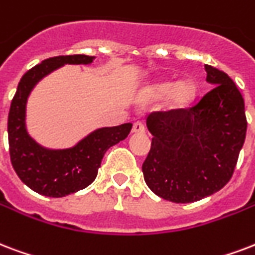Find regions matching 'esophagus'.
Wrapping results in <instances>:
<instances>
[{"label":"esophagus","mask_w":255,"mask_h":255,"mask_svg":"<svg viewBox=\"0 0 255 255\" xmlns=\"http://www.w3.org/2000/svg\"><path fill=\"white\" fill-rule=\"evenodd\" d=\"M144 131H145L144 124H143V122H140V120L135 122L133 126H132V132H135V133H143Z\"/></svg>","instance_id":"1"}]
</instances>
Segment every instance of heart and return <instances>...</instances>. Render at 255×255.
<instances>
[{"mask_svg":"<svg viewBox=\"0 0 255 255\" xmlns=\"http://www.w3.org/2000/svg\"><path fill=\"white\" fill-rule=\"evenodd\" d=\"M152 92L158 97L168 95L171 106L179 108V107L188 106L192 102V99L195 96V85L190 80L180 81L175 87L172 85V83L164 81V83H159L155 85Z\"/></svg>","mask_w":255,"mask_h":255,"instance_id":"b5f03b06","label":"heart"}]
</instances>
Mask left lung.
<instances>
[{
  "label": "left lung",
  "instance_id": "1",
  "mask_svg": "<svg viewBox=\"0 0 255 255\" xmlns=\"http://www.w3.org/2000/svg\"><path fill=\"white\" fill-rule=\"evenodd\" d=\"M205 69L214 87L201 100L147 116L153 137L141 166L144 180L158 197L175 203L201 201L226 186L246 137L240 89L223 71Z\"/></svg>",
  "mask_w": 255,
  "mask_h": 255
}]
</instances>
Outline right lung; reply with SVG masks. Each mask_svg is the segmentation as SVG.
<instances>
[{
    "mask_svg": "<svg viewBox=\"0 0 255 255\" xmlns=\"http://www.w3.org/2000/svg\"><path fill=\"white\" fill-rule=\"evenodd\" d=\"M93 58L85 54L46 58L21 77L11 100L7 116L11 166L29 188L45 197L61 198L89 186L96 178L107 149L124 140L131 131V123L100 128L68 149H46L28 135L25 108L33 87L64 64H91Z\"/></svg>",
    "mask_w": 255,
    "mask_h": 255,
    "instance_id": "add662e5",
    "label": "right lung"
}]
</instances>
